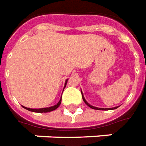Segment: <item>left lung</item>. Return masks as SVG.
I'll return each mask as SVG.
<instances>
[{
    "label": "left lung",
    "instance_id": "8db88e82",
    "mask_svg": "<svg viewBox=\"0 0 146 146\" xmlns=\"http://www.w3.org/2000/svg\"><path fill=\"white\" fill-rule=\"evenodd\" d=\"M81 92H82V91H81ZM82 97H83V101H84V102H85V103H86V105L88 106H89V107H90V108H91V109H94V110H114V109H117V107H118V106H117V107H113V108H98V107H95V106H93L90 105V104H89V103H88V102H86V99H85V98H84V97H83V93H82Z\"/></svg>",
    "mask_w": 146,
    "mask_h": 146
}]
</instances>
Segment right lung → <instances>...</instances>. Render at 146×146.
I'll return each mask as SVG.
<instances>
[{"mask_svg": "<svg viewBox=\"0 0 146 146\" xmlns=\"http://www.w3.org/2000/svg\"><path fill=\"white\" fill-rule=\"evenodd\" d=\"M67 79L66 80V82H65V85H64V88H65V86L67 85ZM63 88V89H64ZM61 99L62 98H60V100L59 101V102L55 106H50V107H46V108H40V109H32V108H28V107H25V106H23L25 109L28 110L29 111H32V112H36V113H47V112H51L52 110H56L58 107H59V106L61 104Z\"/></svg>", "mask_w": 146, "mask_h": 146, "instance_id": "1", "label": "right lung"}]
</instances>
